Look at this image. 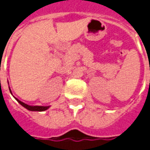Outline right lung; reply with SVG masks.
Listing matches in <instances>:
<instances>
[{
	"mask_svg": "<svg viewBox=\"0 0 150 150\" xmlns=\"http://www.w3.org/2000/svg\"><path fill=\"white\" fill-rule=\"evenodd\" d=\"M9 91H10V93L12 94V91H11V89H10V88H9ZM13 97H14V96H13ZM16 98V100L17 101V102H18L21 106H23L24 108H26V109L30 110V111H44V110H47L50 107V106H29V105H28V104H26V103H23V102H21V101H20L18 98Z\"/></svg>",
	"mask_w": 150,
	"mask_h": 150,
	"instance_id": "1",
	"label": "right lung"
}]
</instances>
